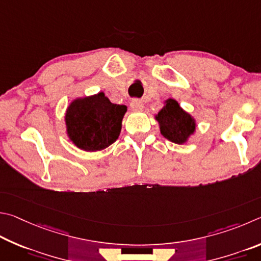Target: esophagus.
I'll return each instance as SVG.
<instances>
[{
  "label": "esophagus",
  "mask_w": 261,
  "mask_h": 261,
  "mask_svg": "<svg viewBox=\"0 0 261 261\" xmlns=\"http://www.w3.org/2000/svg\"><path fill=\"white\" fill-rule=\"evenodd\" d=\"M130 109L133 111H141V110H143V103L140 99H133L130 102Z\"/></svg>",
  "instance_id": "1"
}]
</instances>
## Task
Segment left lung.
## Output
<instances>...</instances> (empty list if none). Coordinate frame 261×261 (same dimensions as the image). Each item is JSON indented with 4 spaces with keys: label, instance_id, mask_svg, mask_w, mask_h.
<instances>
[{
    "label": "left lung",
    "instance_id": "8db88e82",
    "mask_svg": "<svg viewBox=\"0 0 261 261\" xmlns=\"http://www.w3.org/2000/svg\"><path fill=\"white\" fill-rule=\"evenodd\" d=\"M156 119L164 138L182 144L195 132V120L189 113L180 108L175 99H167L166 105L158 112Z\"/></svg>",
    "mask_w": 261,
    "mask_h": 261
}]
</instances>
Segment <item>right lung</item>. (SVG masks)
Instances as JSON below:
<instances>
[{"instance_id": "right-lung-1", "label": "right lung", "mask_w": 261, "mask_h": 261, "mask_svg": "<svg viewBox=\"0 0 261 261\" xmlns=\"http://www.w3.org/2000/svg\"><path fill=\"white\" fill-rule=\"evenodd\" d=\"M126 110L125 105L110 102L103 93L75 99L66 111L67 134L85 151L105 149L120 134Z\"/></svg>"}]
</instances>
